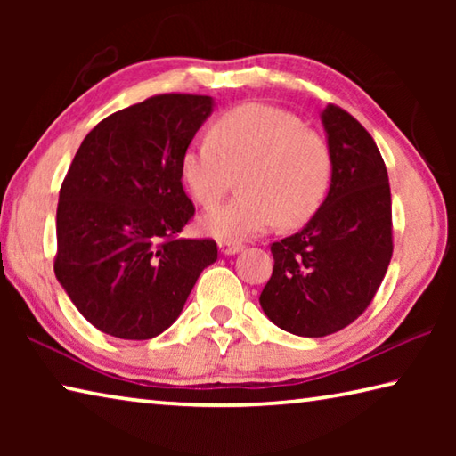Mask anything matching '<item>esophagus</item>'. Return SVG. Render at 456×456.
Masks as SVG:
<instances>
[{
  "mask_svg": "<svg viewBox=\"0 0 456 456\" xmlns=\"http://www.w3.org/2000/svg\"><path fill=\"white\" fill-rule=\"evenodd\" d=\"M243 249V243L241 241H219V251L223 256H235Z\"/></svg>",
  "mask_w": 456,
  "mask_h": 456,
  "instance_id": "esophagus-1",
  "label": "esophagus"
}]
</instances>
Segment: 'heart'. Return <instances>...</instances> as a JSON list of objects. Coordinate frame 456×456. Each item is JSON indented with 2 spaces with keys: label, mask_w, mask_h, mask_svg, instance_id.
Segmentation results:
<instances>
[{
  "label": "heart",
  "mask_w": 456,
  "mask_h": 456,
  "mask_svg": "<svg viewBox=\"0 0 456 456\" xmlns=\"http://www.w3.org/2000/svg\"><path fill=\"white\" fill-rule=\"evenodd\" d=\"M243 192L200 217V231L237 241L272 229L297 227L320 209L331 181V151L318 130L280 106L245 102L213 120L181 157L191 197L213 207L233 187Z\"/></svg>",
  "instance_id": "1"
}]
</instances>
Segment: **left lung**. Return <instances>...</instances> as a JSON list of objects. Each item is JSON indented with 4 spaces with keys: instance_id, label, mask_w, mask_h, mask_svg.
I'll return each mask as SVG.
<instances>
[{
    "instance_id": "1",
    "label": "left lung",
    "mask_w": 456,
    "mask_h": 456,
    "mask_svg": "<svg viewBox=\"0 0 456 456\" xmlns=\"http://www.w3.org/2000/svg\"><path fill=\"white\" fill-rule=\"evenodd\" d=\"M322 120L331 151L328 197L302 231L272 243L273 273L259 296L275 326L305 338L358 320L395 249L388 173L374 138L336 104Z\"/></svg>"
}]
</instances>
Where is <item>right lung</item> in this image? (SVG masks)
<instances>
[{
  "label": "right lung",
  "mask_w": 456,
  "mask_h": 456,
  "mask_svg": "<svg viewBox=\"0 0 456 456\" xmlns=\"http://www.w3.org/2000/svg\"><path fill=\"white\" fill-rule=\"evenodd\" d=\"M211 110V96L146 98L98 122L68 168L53 272L78 312L104 334L159 336L217 259L213 239L181 237L195 215L183 189L181 157Z\"/></svg>",
  "instance_id": "1"
}]
</instances>
